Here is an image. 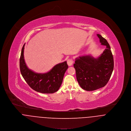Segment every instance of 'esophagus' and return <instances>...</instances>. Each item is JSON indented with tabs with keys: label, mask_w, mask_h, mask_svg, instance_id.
I'll use <instances>...</instances> for the list:
<instances>
[{
	"label": "esophagus",
	"mask_w": 131,
	"mask_h": 131,
	"mask_svg": "<svg viewBox=\"0 0 131 131\" xmlns=\"http://www.w3.org/2000/svg\"><path fill=\"white\" fill-rule=\"evenodd\" d=\"M73 61L72 59H69L67 60V64L69 66H71L73 65Z\"/></svg>",
	"instance_id": "34e87169"
}]
</instances>
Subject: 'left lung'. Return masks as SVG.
<instances>
[{"instance_id":"1","label":"left lung","mask_w":131,"mask_h":131,"mask_svg":"<svg viewBox=\"0 0 131 131\" xmlns=\"http://www.w3.org/2000/svg\"><path fill=\"white\" fill-rule=\"evenodd\" d=\"M106 49L97 58L91 55L80 56L73 64L80 87L88 91H95L107 83L114 67L113 57L109 43L101 35L97 34Z\"/></svg>"}]
</instances>
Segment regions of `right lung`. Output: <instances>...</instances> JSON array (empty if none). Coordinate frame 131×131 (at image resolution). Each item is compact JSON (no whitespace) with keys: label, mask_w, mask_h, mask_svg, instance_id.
<instances>
[{"label":"right lung","mask_w":131,"mask_h":131,"mask_svg":"<svg viewBox=\"0 0 131 131\" xmlns=\"http://www.w3.org/2000/svg\"><path fill=\"white\" fill-rule=\"evenodd\" d=\"M24 47L25 44L21 51L20 68L21 74L28 84L34 91L41 93L52 94L58 91L68 67L67 62L56 65L47 73H35L27 66L24 57Z\"/></svg>","instance_id":"1"}]
</instances>
